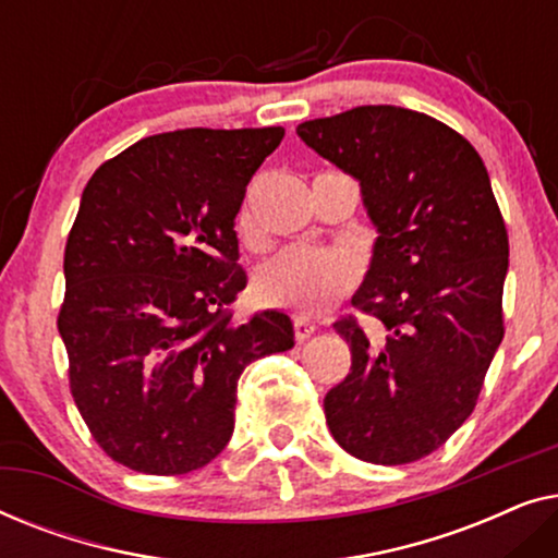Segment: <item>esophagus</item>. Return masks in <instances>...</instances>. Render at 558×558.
<instances>
[{"label": "esophagus", "instance_id": "1", "mask_svg": "<svg viewBox=\"0 0 558 558\" xmlns=\"http://www.w3.org/2000/svg\"><path fill=\"white\" fill-rule=\"evenodd\" d=\"M315 330H317V325L312 323V319L302 317V315L294 317V340L296 342H304L307 338H312V335H315Z\"/></svg>", "mask_w": 558, "mask_h": 558}]
</instances>
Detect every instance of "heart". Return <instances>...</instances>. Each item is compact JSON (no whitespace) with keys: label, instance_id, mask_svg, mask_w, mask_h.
<instances>
[{"label":"heart","instance_id":"1","mask_svg":"<svg viewBox=\"0 0 558 558\" xmlns=\"http://www.w3.org/2000/svg\"><path fill=\"white\" fill-rule=\"evenodd\" d=\"M239 233L254 241L248 208L239 213ZM357 284V266L348 254L327 248L292 246L266 262L256 274V296L269 307L294 315H323Z\"/></svg>","mask_w":558,"mask_h":558}]
</instances>
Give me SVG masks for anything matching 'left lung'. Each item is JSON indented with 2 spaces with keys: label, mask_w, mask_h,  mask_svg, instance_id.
<instances>
[{
  "label": "left lung",
  "mask_w": 558,
  "mask_h": 558,
  "mask_svg": "<svg viewBox=\"0 0 558 558\" xmlns=\"http://www.w3.org/2000/svg\"><path fill=\"white\" fill-rule=\"evenodd\" d=\"M296 134L361 180L378 241L353 304L335 323L348 378L325 418L348 454L409 464L439 449L472 414L506 325L508 231L490 178L460 132L399 106H357L304 121Z\"/></svg>",
  "instance_id": "left-lung-1"
}]
</instances>
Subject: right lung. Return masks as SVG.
Wrapping results in <instances>:
<instances>
[{
    "label": "right lung",
    "instance_id": "right-lung-1",
    "mask_svg": "<svg viewBox=\"0 0 558 558\" xmlns=\"http://www.w3.org/2000/svg\"><path fill=\"white\" fill-rule=\"evenodd\" d=\"M281 140V126L155 134L83 190L58 330L90 437L129 470L185 475L216 460L243 368L294 345L284 312L233 319L248 284L235 213Z\"/></svg>",
    "mask_w": 558,
    "mask_h": 558
}]
</instances>
